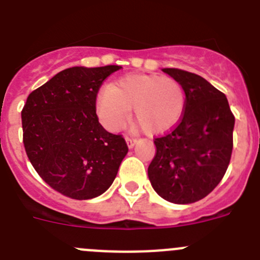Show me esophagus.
I'll use <instances>...</instances> for the list:
<instances>
[{
    "label": "esophagus",
    "instance_id": "esophagus-1",
    "mask_svg": "<svg viewBox=\"0 0 260 260\" xmlns=\"http://www.w3.org/2000/svg\"><path fill=\"white\" fill-rule=\"evenodd\" d=\"M125 141H127L128 147H129V149H132V147L135 146V144H136V141H137V140H136V138H133V137H129V136H125Z\"/></svg>",
    "mask_w": 260,
    "mask_h": 260
}]
</instances>
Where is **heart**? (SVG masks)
I'll list each match as a JSON object with an SVG mask.
<instances>
[{"label":"heart","instance_id":"heart-1","mask_svg":"<svg viewBox=\"0 0 260 260\" xmlns=\"http://www.w3.org/2000/svg\"><path fill=\"white\" fill-rule=\"evenodd\" d=\"M132 106L138 124L146 133L171 129L181 120L186 91L177 79L157 74H131L116 86H105L99 93L97 114L103 124L116 131L131 116Z\"/></svg>","mask_w":260,"mask_h":260}]
</instances>
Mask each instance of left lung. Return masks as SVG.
Returning <instances> with one entry per match:
<instances>
[{
  "label": "left lung",
  "instance_id": "8db88e82",
  "mask_svg": "<svg viewBox=\"0 0 260 260\" xmlns=\"http://www.w3.org/2000/svg\"><path fill=\"white\" fill-rule=\"evenodd\" d=\"M186 91L181 120L154 138L156 154L147 173L154 190L174 204H191L209 195L229 168L235 115L227 97L207 79L176 68L163 69Z\"/></svg>",
  "mask_w": 260,
  "mask_h": 260
}]
</instances>
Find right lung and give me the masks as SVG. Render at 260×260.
Masks as SVG:
<instances>
[{
	"label": "right lung",
	"mask_w": 260,
	"mask_h": 260,
	"mask_svg": "<svg viewBox=\"0 0 260 260\" xmlns=\"http://www.w3.org/2000/svg\"><path fill=\"white\" fill-rule=\"evenodd\" d=\"M118 65L74 67L30 92L21 110L25 152L50 187L75 200L105 192L128 146L99 123L96 99Z\"/></svg>",
	"instance_id": "1"
}]
</instances>
